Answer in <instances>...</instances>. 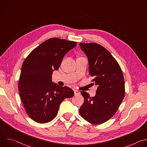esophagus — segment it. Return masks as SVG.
Instances as JSON below:
<instances>
[{
	"label": "esophagus",
	"mask_w": 147,
	"mask_h": 147,
	"mask_svg": "<svg viewBox=\"0 0 147 147\" xmlns=\"http://www.w3.org/2000/svg\"><path fill=\"white\" fill-rule=\"evenodd\" d=\"M74 94L75 95H77V94H80V92L77 90H74Z\"/></svg>",
	"instance_id": "34e87169"
}]
</instances>
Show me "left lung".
<instances>
[{
	"label": "left lung",
	"mask_w": 147,
	"mask_h": 147,
	"mask_svg": "<svg viewBox=\"0 0 147 147\" xmlns=\"http://www.w3.org/2000/svg\"><path fill=\"white\" fill-rule=\"evenodd\" d=\"M79 45L87 56L92 84L98 86L93 97L81 91L84 101L79 112L89 123L102 124L115 114L124 98L123 73L117 61L104 47L96 43H80Z\"/></svg>",
	"instance_id": "1"
}]
</instances>
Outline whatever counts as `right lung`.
<instances>
[{
    "label": "right lung",
    "mask_w": 147,
    "mask_h": 147,
    "mask_svg": "<svg viewBox=\"0 0 147 147\" xmlns=\"http://www.w3.org/2000/svg\"><path fill=\"white\" fill-rule=\"evenodd\" d=\"M76 45V42L50 38L34 49L24 61L18 90L26 111L34 121H51L57 115L61 102L74 95L70 88L52 82V74L59 69L65 55Z\"/></svg>",
    "instance_id": "1"
}]
</instances>
